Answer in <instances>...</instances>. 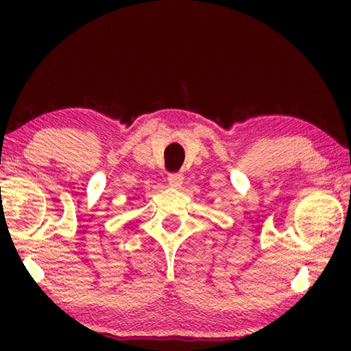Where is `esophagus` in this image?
<instances>
[{
    "label": "esophagus",
    "mask_w": 351,
    "mask_h": 351,
    "mask_svg": "<svg viewBox=\"0 0 351 351\" xmlns=\"http://www.w3.org/2000/svg\"><path fill=\"white\" fill-rule=\"evenodd\" d=\"M167 180H169L171 186H180L182 184H184V176H182V174H169Z\"/></svg>",
    "instance_id": "esophagus-1"
}]
</instances>
